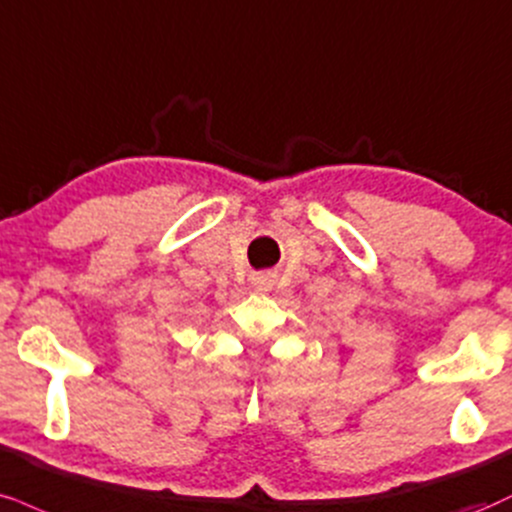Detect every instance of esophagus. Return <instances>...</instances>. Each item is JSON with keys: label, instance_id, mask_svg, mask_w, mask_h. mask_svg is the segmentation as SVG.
Wrapping results in <instances>:
<instances>
[{"label": "esophagus", "instance_id": "1", "mask_svg": "<svg viewBox=\"0 0 512 512\" xmlns=\"http://www.w3.org/2000/svg\"><path fill=\"white\" fill-rule=\"evenodd\" d=\"M255 286L260 288V291H267V288L272 286V279H269V276H255Z\"/></svg>", "mask_w": 512, "mask_h": 512}]
</instances>
